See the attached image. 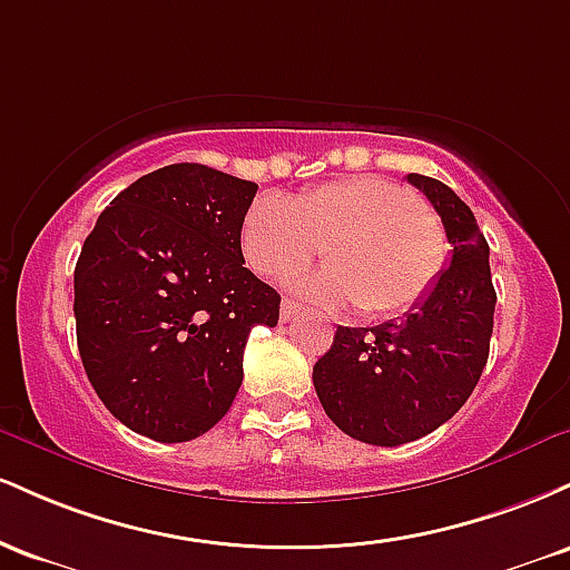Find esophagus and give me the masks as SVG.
<instances>
[{
    "label": "esophagus",
    "instance_id": "obj_1",
    "mask_svg": "<svg viewBox=\"0 0 570 570\" xmlns=\"http://www.w3.org/2000/svg\"><path fill=\"white\" fill-rule=\"evenodd\" d=\"M299 316V305L294 299H284L281 303V322H294Z\"/></svg>",
    "mask_w": 570,
    "mask_h": 570
}]
</instances>
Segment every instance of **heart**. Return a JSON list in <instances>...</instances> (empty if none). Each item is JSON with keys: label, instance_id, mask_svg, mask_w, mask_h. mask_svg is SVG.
I'll use <instances>...</instances> for the list:
<instances>
[{"label": "heart", "instance_id": "heart-1", "mask_svg": "<svg viewBox=\"0 0 570 570\" xmlns=\"http://www.w3.org/2000/svg\"><path fill=\"white\" fill-rule=\"evenodd\" d=\"M246 263L259 276L289 278L322 248L330 267L297 289L313 303H353L362 318H391L429 297L448 263L440 217L412 189L381 176H353L284 203L248 206L240 227Z\"/></svg>", "mask_w": 570, "mask_h": 570}]
</instances>
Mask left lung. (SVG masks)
I'll list each match as a JSON object with an SVG mask.
<instances>
[{
	"mask_svg": "<svg viewBox=\"0 0 570 570\" xmlns=\"http://www.w3.org/2000/svg\"><path fill=\"white\" fill-rule=\"evenodd\" d=\"M442 217L453 257L429 297L402 322L337 326L313 367L318 402L340 431L377 448L415 442L472 396L488 364L495 289L488 240L448 185L410 174Z\"/></svg>",
	"mask_w": 570,
	"mask_h": 570,
	"instance_id": "1",
	"label": "left lung"
}]
</instances>
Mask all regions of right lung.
Instances as JSON below:
<instances>
[{"label": "right lung", "mask_w": 570, "mask_h": 570, "mask_svg": "<svg viewBox=\"0 0 570 570\" xmlns=\"http://www.w3.org/2000/svg\"><path fill=\"white\" fill-rule=\"evenodd\" d=\"M257 185L174 163L122 189L75 267L77 348L98 399L155 442L217 426L244 381L254 326L281 294L244 267L240 227Z\"/></svg>", "instance_id": "add662e5"}]
</instances>
